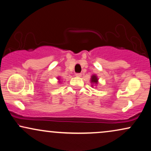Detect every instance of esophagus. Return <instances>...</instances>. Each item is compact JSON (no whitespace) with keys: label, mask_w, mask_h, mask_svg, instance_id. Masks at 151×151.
I'll return each mask as SVG.
<instances>
[{"label":"esophagus","mask_w":151,"mask_h":151,"mask_svg":"<svg viewBox=\"0 0 151 151\" xmlns=\"http://www.w3.org/2000/svg\"><path fill=\"white\" fill-rule=\"evenodd\" d=\"M75 76H76V77H81V73H77L75 74Z\"/></svg>","instance_id":"obj_1"}]
</instances>
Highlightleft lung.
I'll list each match as a JSON object with an SVG mask.
<instances>
[{
	"label": "left lung",
	"instance_id": "8db88e82",
	"mask_svg": "<svg viewBox=\"0 0 151 151\" xmlns=\"http://www.w3.org/2000/svg\"><path fill=\"white\" fill-rule=\"evenodd\" d=\"M90 81L92 84H95V85H97L98 84V77L96 74H93L92 75L91 79H90ZM92 86H93L92 85Z\"/></svg>",
	"mask_w": 151,
	"mask_h": 151
}]
</instances>
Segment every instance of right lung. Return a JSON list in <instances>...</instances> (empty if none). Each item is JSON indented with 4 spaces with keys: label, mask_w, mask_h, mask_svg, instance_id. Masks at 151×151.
<instances>
[{
    "label": "right lung",
    "mask_w": 151,
    "mask_h": 151,
    "mask_svg": "<svg viewBox=\"0 0 151 151\" xmlns=\"http://www.w3.org/2000/svg\"><path fill=\"white\" fill-rule=\"evenodd\" d=\"M58 79H59V80H60V79H59V77H58Z\"/></svg>",
    "instance_id": "add662e5"
}]
</instances>
